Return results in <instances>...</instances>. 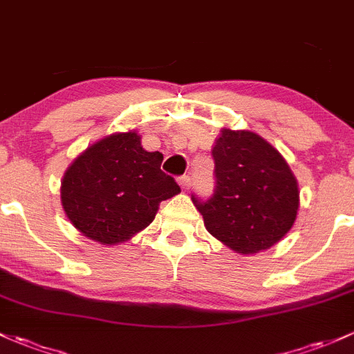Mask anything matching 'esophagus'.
Segmentation results:
<instances>
[{"label": "esophagus", "mask_w": 354, "mask_h": 354, "mask_svg": "<svg viewBox=\"0 0 354 354\" xmlns=\"http://www.w3.org/2000/svg\"><path fill=\"white\" fill-rule=\"evenodd\" d=\"M178 184L182 185V189H189L192 185V177L191 176H182L178 178Z\"/></svg>", "instance_id": "34e87169"}]
</instances>
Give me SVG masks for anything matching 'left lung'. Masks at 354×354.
<instances>
[{
	"instance_id": "1",
	"label": "left lung",
	"mask_w": 354,
	"mask_h": 354,
	"mask_svg": "<svg viewBox=\"0 0 354 354\" xmlns=\"http://www.w3.org/2000/svg\"><path fill=\"white\" fill-rule=\"evenodd\" d=\"M214 192L192 194L206 230L238 253L275 245L295 221L299 187L282 155L253 131L223 130L212 148Z\"/></svg>"
}]
</instances>
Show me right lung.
<instances>
[{
  "label": "right lung",
  "instance_id": "right-lung-1",
  "mask_svg": "<svg viewBox=\"0 0 354 354\" xmlns=\"http://www.w3.org/2000/svg\"><path fill=\"white\" fill-rule=\"evenodd\" d=\"M160 151L142 148L135 131L87 148L69 167L60 197L71 223L104 245H115L153 221L158 204L180 192L160 169Z\"/></svg>",
  "mask_w": 354,
  "mask_h": 354
}]
</instances>
